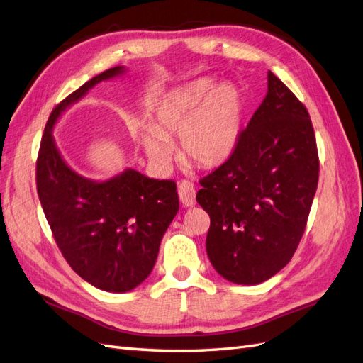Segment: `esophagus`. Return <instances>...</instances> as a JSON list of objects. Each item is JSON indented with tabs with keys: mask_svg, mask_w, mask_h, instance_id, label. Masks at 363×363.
Here are the masks:
<instances>
[{
	"mask_svg": "<svg viewBox=\"0 0 363 363\" xmlns=\"http://www.w3.org/2000/svg\"><path fill=\"white\" fill-rule=\"evenodd\" d=\"M179 199L184 207H193L196 203V191H194V185L189 181H182L178 185Z\"/></svg>",
	"mask_w": 363,
	"mask_h": 363,
	"instance_id": "obj_1",
	"label": "esophagus"
}]
</instances>
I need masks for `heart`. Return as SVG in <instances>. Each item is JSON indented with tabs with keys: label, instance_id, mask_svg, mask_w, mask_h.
<instances>
[{
	"label": "heart",
	"instance_id": "heart-1",
	"mask_svg": "<svg viewBox=\"0 0 363 363\" xmlns=\"http://www.w3.org/2000/svg\"><path fill=\"white\" fill-rule=\"evenodd\" d=\"M244 98L231 82L199 78L174 87L157 101L153 125L141 133L148 157L169 164L170 139L179 138L185 160L201 169H216L233 156L244 123Z\"/></svg>",
	"mask_w": 363,
	"mask_h": 363
}]
</instances>
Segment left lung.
Segmentation results:
<instances>
[{
    "instance_id": "1",
    "label": "left lung",
    "mask_w": 363,
    "mask_h": 363,
    "mask_svg": "<svg viewBox=\"0 0 363 363\" xmlns=\"http://www.w3.org/2000/svg\"><path fill=\"white\" fill-rule=\"evenodd\" d=\"M319 181L308 111L268 72V90L230 160L201 179L207 255L227 281L257 285L291 261Z\"/></svg>"
}]
</instances>
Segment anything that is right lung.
Segmentation results:
<instances>
[{"label": "right lung", "instance_id": "right-lung-1", "mask_svg": "<svg viewBox=\"0 0 363 363\" xmlns=\"http://www.w3.org/2000/svg\"><path fill=\"white\" fill-rule=\"evenodd\" d=\"M123 66L93 77L53 108L36 161V189L55 240L72 270L108 293H125L152 273L162 236L179 210L173 181L133 169L93 181L64 161L52 130L72 104L101 81L124 75Z\"/></svg>", "mask_w": 363, "mask_h": 363}]
</instances>
